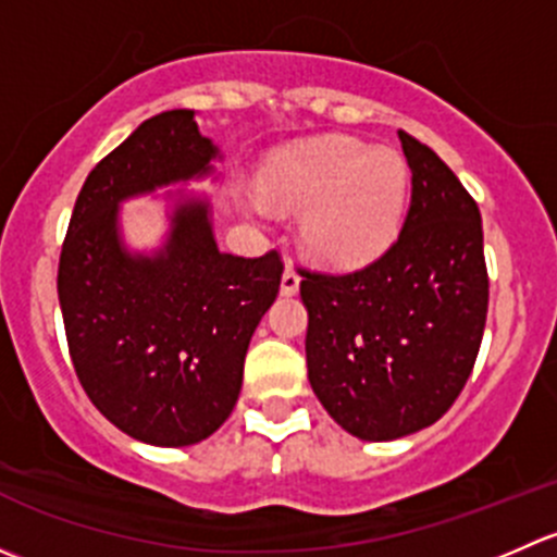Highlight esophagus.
I'll list each match as a JSON object with an SVG mask.
<instances>
[{"mask_svg": "<svg viewBox=\"0 0 557 557\" xmlns=\"http://www.w3.org/2000/svg\"><path fill=\"white\" fill-rule=\"evenodd\" d=\"M280 290H283L285 296H294L296 290H299V272H296L294 267H285L283 280H280Z\"/></svg>", "mask_w": 557, "mask_h": 557, "instance_id": "esophagus-1", "label": "esophagus"}]
</instances>
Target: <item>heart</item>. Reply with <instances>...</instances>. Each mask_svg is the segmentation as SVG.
<instances>
[{"mask_svg": "<svg viewBox=\"0 0 557 557\" xmlns=\"http://www.w3.org/2000/svg\"><path fill=\"white\" fill-rule=\"evenodd\" d=\"M261 194L305 210L299 237L325 267H361L383 256L401 228L409 172L401 156L361 139L320 137L269 159Z\"/></svg>", "mask_w": 557, "mask_h": 557, "instance_id": "1", "label": "heart"}]
</instances>
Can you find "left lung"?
Returning <instances> with one entry per match:
<instances>
[{
    "mask_svg": "<svg viewBox=\"0 0 557 557\" xmlns=\"http://www.w3.org/2000/svg\"><path fill=\"white\" fill-rule=\"evenodd\" d=\"M398 139L412 199L396 243L356 272L301 269L310 385L367 442L414 434L453 407L487 318L480 207L429 145Z\"/></svg>",
    "mask_w": 557,
    "mask_h": 557,
    "instance_id": "left-lung-1",
    "label": "left lung"
}]
</instances>
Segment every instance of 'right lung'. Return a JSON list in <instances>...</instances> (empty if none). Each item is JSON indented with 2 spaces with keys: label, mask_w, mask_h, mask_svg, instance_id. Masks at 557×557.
<instances>
[{
  "label": "right lung",
  "mask_w": 557,
  "mask_h": 557,
  "mask_svg": "<svg viewBox=\"0 0 557 557\" xmlns=\"http://www.w3.org/2000/svg\"><path fill=\"white\" fill-rule=\"evenodd\" d=\"M215 156L194 110L148 117L88 174L61 245L55 285L77 380L112 425L148 445H196L226 423L283 277L277 250H218L205 199L180 201L156 256L121 245L123 199L201 177Z\"/></svg>",
  "instance_id": "1"
}]
</instances>
